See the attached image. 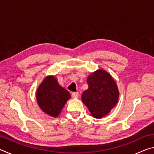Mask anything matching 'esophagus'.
Segmentation results:
<instances>
[{
    "instance_id": "esophagus-1",
    "label": "esophagus",
    "mask_w": 154,
    "mask_h": 154,
    "mask_svg": "<svg viewBox=\"0 0 154 154\" xmlns=\"http://www.w3.org/2000/svg\"><path fill=\"white\" fill-rule=\"evenodd\" d=\"M72 97L73 98H77L78 97V96H79V92H72Z\"/></svg>"
}]
</instances>
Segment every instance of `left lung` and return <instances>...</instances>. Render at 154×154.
<instances>
[{"label": "left lung", "instance_id": "1", "mask_svg": "<svg viewBox=\"0 0 154 154\" xmlns=\"http://www.w3.org/2000/svg\"><path fill=\"white\" fill-rule=\"evenodd\" d=\"M88 90L82 95L83 103L95 118L106 116L118 102L119 92L113 77L103 69H98L88 77Z\"/></svg>", "mask_w": 154, "mask_h": 154}]
</instances>
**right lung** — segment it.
Returning a JSON list of instances; mask_svg holds the SVG:
<instances>
[{"mask_svg": "<svg viewBox=\"0 0 154 154\" xmlns=\"http://www.w3.org/2000/svg\"><path fill=\"white\" fill-rule=\"evenodd\" d=\"M36 98L38 105L44 113L57 118L71 98V94L59 84L55 76L48 75L38 85Z\"/></svg>", "mask_w": 154, "mask_h": 154, "instance_id": "1", "label": "right lung"}]
</instances>
